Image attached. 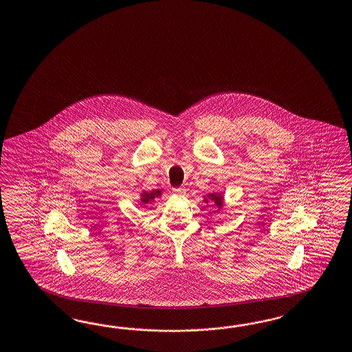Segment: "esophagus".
<instances>
[{
    "instance_id": "1",
    "label": "esophagus",
    "mask_w": 352,
    "mask_h": 352,
    "mask_svg": "<svg viewBox=\"0 0 352 352\" xmlns=\"http://www.w3.org/2000/svg\"><path fill=\"white\" fill-rule=\"evenodd\" d=\"M173 195H185V192H186V189L185 188H176V189H173Z\"/></svg>"
}]
</instances>
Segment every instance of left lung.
Listing matches in <instances>:
<instances>
[{"label":"left lung","instance_id":"8db88e82","mask_svg":"<svg viewBox=\"0 0 352 352\" xmlns=\"http://www.w3.org/2000/svg\"><path fill=\"white\" fill-rule=\"evenodd\" d=\"M203 201H204L206 204H214V206L218 208V212H219V213H221V212L223 213V210H225V197H223L222 192H219V191H213V192H210V194H206V195L203 197Z\"/></svg>","mask_w":352,"mask_h":352}]
</instances>
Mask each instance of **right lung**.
Listing matches in <instances>:
<instances>
[{"label":"right lung","mask_w":352,"mask_h":352,"mask_svg":"<svg viewBox=\"0 0 352 352\" xmlns=\"http://www.w3.org/2000/svg\"><path fill=\"white\" fill-rule=\"evenodd\" d=\"M162 195V189H153L152 191H144V190H143V191L140 192V195H139V201L142 203L143 207H146V206H149L153 200L161 198Z\"/></svg>","instance_id":"obj_1"}]
</instances>
